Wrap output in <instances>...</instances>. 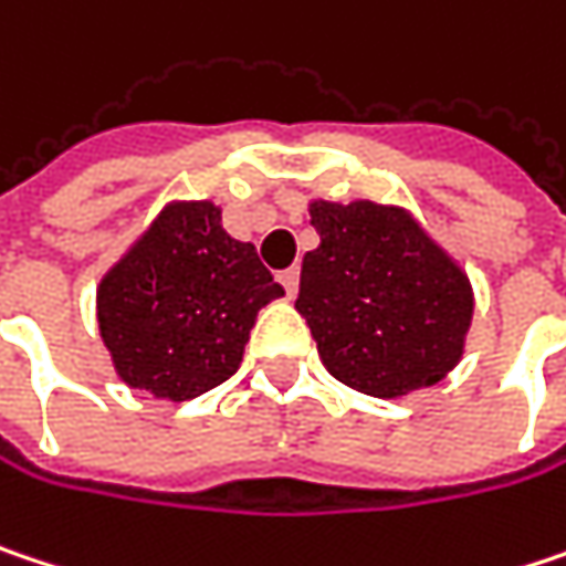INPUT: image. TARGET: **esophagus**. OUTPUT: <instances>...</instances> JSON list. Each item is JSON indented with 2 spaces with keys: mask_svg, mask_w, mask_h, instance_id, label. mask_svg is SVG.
<instances>
[{
  "mask_svg": "<svg viewBox=\"0 0 566 566\" xmlns=\"http://www.w3.org/2000/svg\"><path fill=\"white\" fill-rule=\"evenodd\" d=\"M279 282L284 284V291H287V297H294L297 294V284H301V272L297 269H287L279 275Z\"/></svg>",
  "mask_w": 566,
  "mask_h": 566,
  "instance_id": "obj_1",
  "label": "esophagus"
}]
</instances>
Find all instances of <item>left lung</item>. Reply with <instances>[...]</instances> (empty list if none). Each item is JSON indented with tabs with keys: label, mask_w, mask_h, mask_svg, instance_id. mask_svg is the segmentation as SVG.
<instances>
[{
	"label": "left lung",
	"mask_w": 566,
	"mask_h": 566,
	"mask_svg": "<svg viewBox=\"0 0 566 566\" xmlns=\"http://www.w3.org/2000/svg\"><path fill=\"white\" fill-rule=\"evenodd\" d=\"M321 245L304 255L297 314L327 373L373 398L437 386L463 356L473 284L405 210L311 200Z\"/></svg>",
	"instance_id": "1"
}]
</instances>
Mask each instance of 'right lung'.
<instances>
[{
  "label": "right lung",
  "instance_id": "obj_1",
  "mask_svg": "<svg viewBox=\"0 0 566 566\" xmlns=\"http://www.w3.org/2000/svg\"><path fill=\"white\" fill-rule=\"evenodd\" d=\"M282 294L213 200H171L103 275L96 321L126 386L190 401L239 369L259 311Z\"/></svg>",
  "mask_w": 566,
  "mask_h": 566
}]
</instances>
